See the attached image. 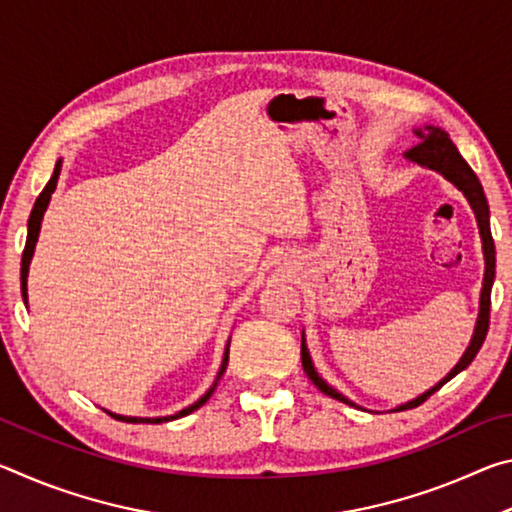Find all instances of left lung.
<instances>
[{
	"instance_id": "1",
	"label": "left lung",
	"mask_w": 512,
	"mask_h": 512,
	"mask_svg": "<svg viewBox=\"0 0 512 512\" xmlns=\"http://www.w3.org/2000/svg\"><path fill=\"white\" fill-rule=\"evenodd\" d=\"M415 135H418L420 142H418V146H413V149L406 151V158L422 164V167H429L433 171L443 173L449 183H454L458 189H461V192L467 196V201H470V205H472V210L476 214V223H479L481 239H483L485 277H483V289H481L479 320H476L472 343H470V348L465 350L463 359L458 361L456 368L449 372V375L443 381H440V384L433 386L431 391H427L420 397H415L413 402H406L402 406H397L395 411L415 409V406H420L424 400H429V397L436 393L438 388H443L449 379L456 377L458 372L470 366L472 359L476 357V352L481 350V345L485 341V334H488V327H490V291H492V282H495V241H492V232H490L488 201H485V194H483V187L479 183V178H476V173L470 169V164L463 160V155L458 153L454 142L449 140V135L445 131H440V128H433V126H424V128H420V131H415ZM300 357H302V368H305L307 377L314 381V386L318 388L320 393L334 397V400H339V402L352 404L348 397L336 393L332 386H327L325 379L318 377V372L314 370V363H311V357H309V352L305 348V341H302Z\"/></svg>"
}]
</instances>
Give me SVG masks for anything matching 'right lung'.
Masks as SVG:
<instances>
[{"label": "right lung", "instance_id": "obj_1", "mask_svg": "<svg viewBox=\"0 0 512 512\" xmlns=\"http://www.w3.org/2000/svg\"><path fill=\"white\" fill-rule=\"evenodd\" d=\"M60 164H63V162L58 160V162H56V169H54V176H51V180L47 183V187L42 189V194L38 196L36 205H33V212H31V219H29V235H27V246H24V253H22V271H20L22 298H24V300H27V275H29V264H31V257H33V248H36V241H38V232H40L42 216H45V210H47V205H49V198H51V194H54L56 183H58V176H60ZM225 366H228V348H225L223 363H221V370H219V375H216V381L212 384L210 391H207V393H205V395L201 397V400H198L196 404L187 406V409H183V411L176 413V415H169V418H126V415H115V413H110V415H112V418H115V420H121V422H146V424H160V422H167V420L183 418V415L192 413V411H196V409H201V406H203L207 400H210V395L214 393L216 384H219V379L223 377Z\"/></svg>", "mask_w": 512, "mask_h": 512}]
</instances>
